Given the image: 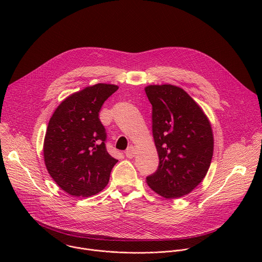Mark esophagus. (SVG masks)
I'll use <instances>...</instances> for the list:
<instances>
[{"instance_id":"34e87169","label":"esophagus","mask_w":262,"mask_h":262,"mask_svg":"<svg viewBox=\"0 0 262 262\" xmlns=\"http://www.w3.org/2000/svg\"><path fill=\"white\" fill-rule=\"evenodd\" d=\"M125 156L128 158V159H133L135 156H136V148L134 146H129L126 151H125Z\"/></svg>"}]
</instances>
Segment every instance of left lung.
Instances as JSON below:
<instances>
[{"instance_id": "left-lung-1", "label": "left lung", "mask_w": 262, "mask_h": 262, "mask_svg": "<svg viewBox=\"0 0 262 262\" xmlns=\"http://www.w3.org/2000/svg\"><path fill=\"white\" fill-rule=\"evenodd\" d=\"M152 104V136L159 168L146 182L166 199L190 194L202 182L213 155V133L202 107L183 89L171 85H148Z\"/></svg>"}]
</instances>
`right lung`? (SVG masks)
<instances>
[{
	"instance_id": "obj_1",
	"label": "right lung",
	"mask_w": 262,
	"mask_h": 262,
	"mask_svg": "<svg viewBox=\"0 0 262 262\" xmlns=\"http://www.w3.org/2000/svg\"><path fill=\"white\" fill-rule=\"evenodd\" d=\"M119 87L99 83L67 96L50 119L43 159L54 181L73 197L101 192L118 162L105 149V129L98 115L102 103Z\"/></svg>"
}]
</instances>
